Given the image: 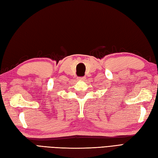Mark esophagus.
Wrapping results in <instances>:
<instances>
[{
	"instance_id": "1",
	"label": "esophagus",
	"mask_w": 158,
	"mask_h": 158,
	"mask_svg": "<svg viewBox=\"0 0 158 158\" xmlns=\"http://www.w3.org/2000/svg\"><path fill=\"white\" fill-rule=\"evenodd\" d=\"M85 79V77H79V78H78L79 80H84Z\"/></svg>"
}]
</instances>
